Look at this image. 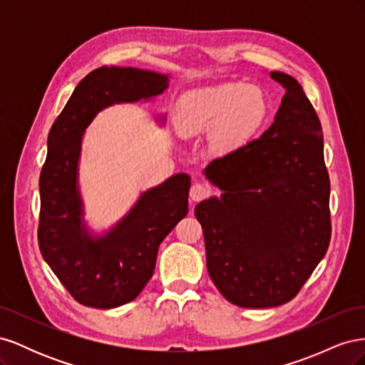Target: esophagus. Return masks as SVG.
Instances as JSON below:
<instances>
[{
  "instance_id": "esophagus-1",
  "label": "esophagus",
  "mask_w": 365,
  "mask_h": 365,
  "mask_svg": "<svg viewBox=\"0 0 365 365\" xmlns=\"http://www.w3.org/2000/svg\"><path fill=\"white\" fill-rule=\"evenodd\" d=\"M207 195H208V189L205 185H202V184H193L192 185V189H190V200L192 201H195V202L201 201V200H204Z\"/></svg>"
}]
</instances>
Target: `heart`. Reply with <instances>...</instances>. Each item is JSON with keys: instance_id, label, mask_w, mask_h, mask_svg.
I'll use <instances>...</instances> for the list:
<instances>
[{"instance_id": "obj_1", "label": "heart", "mask_w": 365, "mask_h": 365, "mask_svg": "<svg viewBox=\"0 0 365 365\" xmlns=\"http://www.w3.org/2000/svg\"><path fill=\"white\" fill-rule=\"evenodd\" d=\"M267 114L268 102L259 88L225 82L184 93L176 102L175 126L185 137L212 129V145L228 150L250 137Z\"/></svg>"}]
</instances>
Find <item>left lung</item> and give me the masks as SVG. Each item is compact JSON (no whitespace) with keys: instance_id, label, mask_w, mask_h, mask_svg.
<instances>
[{"instance_id":"obj_1","label":"left lung","mask_w":365,"mask_h":365,"mask_svg":"<svg viewBox=\"0 0 365 365\" xmlns=\"http://www.w3.org/2000/svg\"><path fill=\"white\" fill-rule=\"evenodd\" d=\"M269 77L284 90L271 126L205 165L204 176L222 193L195 207L210 279L240 307L292 300L330 242L322 125L292 76Z\"/></svg>"}]
</instances>
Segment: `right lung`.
<instances>
[{
	"label": "right lung",
	"instance_id": "1",
	"mask_svg": "<svg viewBox=\"0 0 365 365\" xmlns=\"http://www.w3.org/2000/svg\"><path fill=\"white\" fill-rule=\"evenodd\" d=\"M170 74L134 67H101L76 86L54 121L39 178L38 242L43 260L77 302L113 309L135 300L155 269L158 247L189 213L190 175L175 173L141 192L126 215L97 231L85 219L79 184L86 128L103 109L152 102ZM158 121H164V117Z\"/></svg>",
	"mask_w": 365,
	"mask_h": 365
}]
</instances>
